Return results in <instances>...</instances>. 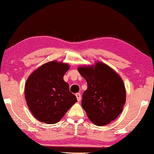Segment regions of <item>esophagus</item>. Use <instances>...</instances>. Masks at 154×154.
<instances>
[{"instance_id": "1", "label": "esophagus", "mask_w": 154, "mask_h": 154, "mask_svg": "<svg viewBox=\"0 0 154 154\" xmlns=\"http://www.w3.org/2000/svg\"><path fill=\"white\" fill-rule=\"evenodd\" d=\"M75 97H76V98H77L78 101H81V94H80V93H76V94H75Z\"/></svg>"}]
</instances>
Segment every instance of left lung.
<instances>
[{
  "label": "left lung",
  "mask_w": 154,
  "mask_h": 154,
  "mask_svg": "<svg viewBox=\"0 0 154 154\" xmlns=\"http://www.w3.org/2000/svg\"><path fill=\"white\" fill-rule=\"evenodd\" d=\"M78 70L88 83L81 103L89 119L99 126L114 121L126 102V90L121 77L101 62L94 66H81Z\"/></svg>",
  "instance_id": "left-lung-1"
}]
</instances>
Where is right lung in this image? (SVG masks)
Masks as SVG:
<instances>
[{
	"instance_id": "1",
	"label": "right lung",
	"mask_w": 154,
	"mask_h": 154,
	"mask_svg": "<svg viewBox=\"0 0 154 154\" xmlns=\"http://www.w3.org/2000/svg\"><path fill=\"white\" fill-rule=\"evenodd\" d=\"M69 69L66 63L52 61L32 72L25 85V98L28 108L39 122H58L77 102L63 76Z\"/></svg>"
}]
</instances>
